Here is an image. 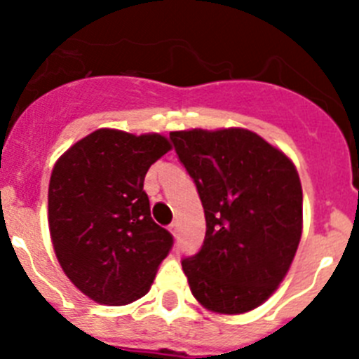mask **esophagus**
Returning <instances> with one entry per match:
<instances>
[{"mask_svg": "<svg viewBox=\"0 0 359 359\" xmlns=\"http://www.w3.org/2000/svg\"><path fill=\"white\" fill-rule=\"evenodd\" d=\"M169 230L174 237H177V233H180V223H177V221H172V223L169 224Z\"/></svg>", "mask_w": 359, "mask_h": 359, "instance_id": "34e87169", "label": "esophagus"}]
</instances>
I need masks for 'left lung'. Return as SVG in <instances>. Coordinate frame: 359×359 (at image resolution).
<instances>
[{
  "mask_svg": "<svg viewBox=\"0 0 359 359\" xmlns=\"http://www.w3.org/2000/svg\"><path fill=\"white\" fill-rule=\"evenodd\" d=\"M170 142L207 221L199 252L182 261L192 294L215 313L252 311L286 277L300 243L297 169L246 129L174 131Z\"/></svg>",
  "mask_w": 359,
  "mask_h": 359,
  "instance_id": "8db88e82",
  "label": "left lung"
}]
</instances>
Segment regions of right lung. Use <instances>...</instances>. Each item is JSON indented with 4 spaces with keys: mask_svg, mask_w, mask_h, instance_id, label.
Wrapping results in <instances>:
<instances>
[{
    "mask_svg": "<svg viewBox=\"0 0 359 359\" xmlns=\"http://www.w3.org/2000/svg\"><path fill=\"white\" fill-rule=\"evenodd\" d=\"M170 151L161 135L98 129L59 158L48 189L53 250L66 277L95 302L144 297L174 237L152 221L144 180Z\"/></svg>",
    "mask_w": 359,
    "mask_h": 359,
    "instance_id": "right-lung-1",
    "label": "right lung"
}]
</instances>
